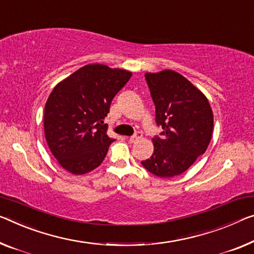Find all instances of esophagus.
I'll return each mask as SVG.
<instances>
[{"instance_id": "obj_1", "label": "esophagus", "mask_w": 254, "mask_h": 254, "mask_svg": "<svg viewBox=\"0 0 254 254\" xmlns=\"http://www.w3.org/2000/svg\"><path fill=\"white\" fill-rule=\"evenodd\" d=\"M140 138H142V132L137 131V132H136L135 135L130 136V137L128 138V140H129L130 143H135V142H137V140H138V139H140Z\"/></svg>"}]
</instances>
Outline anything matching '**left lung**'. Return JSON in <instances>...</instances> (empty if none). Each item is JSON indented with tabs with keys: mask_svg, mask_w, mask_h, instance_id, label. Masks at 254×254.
I'll return each mask as SVG.
<instances>
[{
	"mask_svg": "<svg viewBox=\"0 0 254 254\" xmlns=\"http://www.w3.org/2000/svg\"><path fill=\"white\" fill-rule=\"evenodd\" d=\"M155 104V120L163 131L152 139L150 159L142 161L151 174L161 178L181 175L203 154L213 130L212 109L206 96L174 70L146 72Z\"/></svg>",
	"mask_w": 254,
	"mask_h": 254,
	"instance_id": "1",
	"label": "left lung"
}]
</instances>
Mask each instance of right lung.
<instances>
[{
	"label": "right lung",
	"mask_w": 254,
	"mask_h": 254,
	"mask_svg": "<svg viewBox=\"0 0 254 254\" xmlns=\"http://www.w3.org/2000/svg\"><path fill=\"white\" fill-rule=\"evenodd\" d=\"M132 73L105 64H86L61 80L44 110L46 143L64 170L84 175L99 167L114 138L104 118L111 101Z\"/></svg>",
	"instance_id": "obj_1"
}]
</instances>
